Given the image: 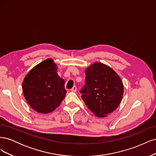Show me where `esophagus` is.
<instances>
[{
    "label": "esophagus",
    "instance_id": "34e87169",
    "mask_svg": "<svg viewBox=\"0 0 156 156\" xmlns=\"http://www.w3.org/2000/svg\"><path fill=\"white\" fill-rule=\"evenodd\" d=\"M71 91L72 92H77V87L74 86L72 89H71Z\"/></svg>",
    "mask_w": 156,
    "mask_h": 156
}]
</instances>
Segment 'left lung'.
I'll return each instance as SVG.
<instances>
[{
    "instance_id": "obj_1",
    "label": "left lung",
    "mask_w": 156,
    "mask_h": 156,
    "mask_svg": "<svg viewBox=\"0 0 156 156\" xmlns=\"http://www.w3.org/2000/svg\"><path fill=\"white\" fill-rule=\"evenodd\" d=\"M85 85L81 91L87 107L98 117H106L120 105L124 87L122 79L108 66L96 62L85 69Z\"/></svg>"
}]
</instances>
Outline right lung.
Masks as SVG:
<instances>
[{"instance_id":"add662e5","label":"right lung","mask_w":156,"mask_h":156,"mask_svg":"<svg viewBox=\"0 0 156 156\" xmlns=\"http://www.w3.org/2000/svg\"><path fill=\"white\" fill-rule=\"evenodd\" d=\"M58 67L49 58L31 69L22 84L23 95L30 107L46 114L55 111L64 100L65 81L57 73Z\"/></svg>"}]
</instances>
